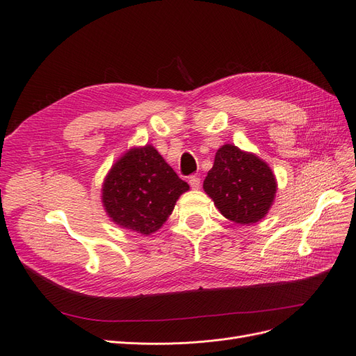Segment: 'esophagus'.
I'll list each match as a JSON object with an SVG mask.
<instances>
[{
	"label": "esophagus",
	"instance_id": "34e87169",
	"mask_svg": "<svg viewBox=\"0 0 356 356\" xmlns=\"http://www.w3.org/2000/svg\"><path fill=\"white\" fill-rule=\"evenodd\" d=\"M188 182H190V187H191V188L197 190V188L200 187V178H199L197 175H191V177L188 178Z\"/></svg>",
	"mask_w": 356,
	"mask_h": 356
}]
</instances>
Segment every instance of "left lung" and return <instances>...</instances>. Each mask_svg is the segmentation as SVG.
I'll return each mask as SVG.
<instances>
[{"instance_id": "obj_1", "label": "left lung", "mask_w": 356, "mask_h": 356, "mask_svg": "<svg viewBox=\"0 0 356 356\" xmlns=\"http://www.w3.org/2000/svg\"><path fill=\"white\" fill-rule=\"evenodd\" d=\"M203 188L225 218L245 225L260 221L272 207L276 179L263 160L225 144L215 154Z\"/></svg>"}]
</instances>
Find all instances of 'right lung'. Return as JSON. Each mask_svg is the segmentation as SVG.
I'll list each match as a JSON object with an SVG mask.
<instances>
[{"instance_id": "add662e5", "label": "right lung", "mask_w": 356, "mask_h": 356, "mask_svg": "<svg viewBox=\"0 0 356 356\" xmlns=\"http://www.w3.org/2000/svg\"><path fill=\"white\" fill-rule=\"evenodd\" d=\"M190 187L152 145L132 148L111 168L102 187L106 213L122 227L149 234L161 227Z\"/></svg>"}]
</instances>
